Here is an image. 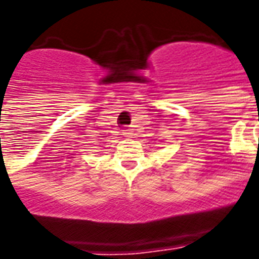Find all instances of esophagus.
Returning a JSON list of instances; mask_svg holds the SVG:
<instances>
[{"instance_id":"obj_1","label":"esophagus","mask_w":259,"mask_h":259,"mask_svg":"<svg viewBox=\"0 0 259 259\" xmlns=\"http://www.w3.org/2000/svg\"><path fill=\"white\" fill-rule=\"evenodd\" d=\"M122 132H123V136L127 137V138H132V137H133V132H132V130H130V129L122 130Z\"/></svg>"}]
</instances>
